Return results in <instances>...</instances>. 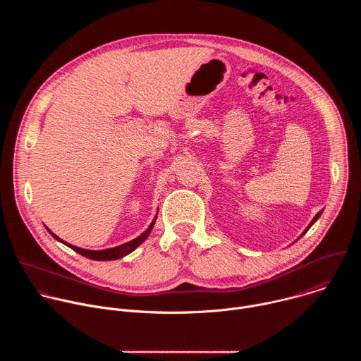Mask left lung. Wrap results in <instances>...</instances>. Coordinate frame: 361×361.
<instances>
[{
	"instance_id": "obj_1",
	"label": "left lung",
	"mask_w": 361,
	"mask_h": 361,
	"mask_svg": "<svg viewBox=\"0 0 361 361\" xmlns=\"http://www.w3.org/2000/svg\"><path fill=\"white\" fill-rule=\"evenodd\" d=\"M319 216H320V213H319V214H317V216H316V217H314V219H313V221H312V224H310V226H308V228H310V227H312V226H313V224H314V221H316V220H317V219H319ZM308 228H307V230H308ZM307 230H305V231H304V233H307Z\"/></svg>"
}]
</instances>
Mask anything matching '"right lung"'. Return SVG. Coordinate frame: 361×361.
<instances>
[{"label":"right lung","instance_id":"1","mask_svg":"<svg viewBox=\"0 0 361 361\" xmlns=\"http://www.w3.org/2000/svg\"><path fill=\"white\" fill-rule=\"evenodd\" d=\"M154 223H156V219H154V221L149 224V227L140 235V237H137L135 240H133V241H130V243H126V244H123V245H118V247H114V248H109V250H99V251H91V250H84V248H80V247H75V245H71V244H68V243H66V241H63V240H60L56 234H53L51 233L49 230V233H51V235H53L54 238H57L59 241H61V243H64V244H67L70 248H73L74 251H77L78 254H81V255H84V257H87V259H91V260H97V262H107V260H117V259H121V257H124V255H127V254H130L133 250H135L147 237H148V234H149V231H151V228L154 227Z\"/></svg>","mask_w":361,"mask_h":361}]
</instances>
